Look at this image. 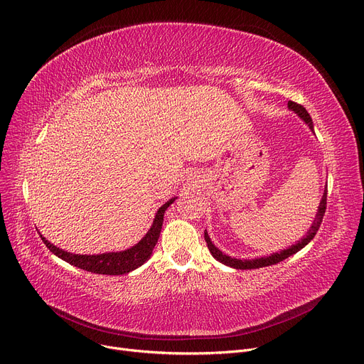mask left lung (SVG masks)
Wrapping results in <instances>:
<instances>
[{
	"label": "left lung",
	"instance_id": "1",
	"mask_svg": "<svg viewBox=\"0 0 364 364\" xmlns=\"http://www.w3.org/2000/svg\"><path fill=\"white\" fill-rule=\"evenodd\" d=\"M288 108L291 109V111H294V112L304 121V123L309 126V129L313 132V121H311V117L309 115V112L306 111V108H304L303 105H300V104H297V102H293V101H289V102H288ZM325 209H326V188H325V191H323L322 200H321V203H319L318 213H316V216H314V221H313L311 227L309 228L307 234H306L301 240H299L296 245L289 246L288 249H284V250H281V252H278V253H272V255H269V256L256 257V259H243V260H241V259H235V257H231V256L223 253L218 247H215V245L210 241V237L208 235V231H205V240H206L208 249H209V252L212 253V256H213L218 262H221V263L230 266V268H234V269H257V268H264V266L275 264V263H278V262H281V260H284V259H287V257H289V256H293L294 253H297L299 250H301L304 246H307V245L310 243V241L313 240V237L316 235V232H318V230H319V227H321V224H322L323 215H325Z\"/></svg>",
	"mask_w": 364,
	"mask_h": 364
}]
</instances>
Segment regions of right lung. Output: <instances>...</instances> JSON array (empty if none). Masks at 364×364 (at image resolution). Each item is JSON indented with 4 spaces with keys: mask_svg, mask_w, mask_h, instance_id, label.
<instances>
[{
    "mask_svg": "<svg viewBox=\"0 0 364 364\" xmlns=\"http://www.w3.org/2000/svg\"><path fill=\"white\" fill-rule=\"evenodd\" d=\"M177 198L169 199L166 203H164L156 215L152 227L146 232L137 245L133 247L123 250V252H109V253H102V255H75L65 252L54 245H51L45 237L41 235L42 241L45 246L50 249L55 256L60 259L65 260L67 263L77 266L80 269H85L92 274H101V275H124L129 274L134 269H137L139 266H141L144 262H146L152 252L154 247L158 243V238L161 234L162 223H164V213L168 209V206L171 205Z\"/></svg>",
    "mask_w": 364,
    "mask_h": 364,
    "instance_id": "add662e5",
    "label": "right lung"
}]
</instances>
